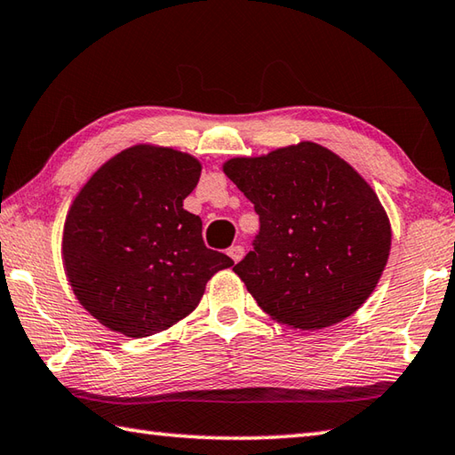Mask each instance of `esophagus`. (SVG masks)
Instances as JSON below:
<instances>
[{"label": "esophagus", "mask_w": 455, "mask_h": 455, "mask_svg": "<svg viewBox=\"0 0 455 455\" xmlns=\"http://www.w3.org/2000/svg\"><path fill=\"white\" fill-rule=\"evenodd\" d=\"M228 255L231 257V259H234L235 263L237 261H242V257L245 255V250H243V245H231L229 250H228Z\"/></svg>", "instance_id": "esophagus-1"}]
</instances>
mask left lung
Wrapping results in <instances>:
<instances>
[{
    "label": "left lung",
    "mask_w": 455,
    "mask_h": 455,
    "mask_svg": "<svg viewBox=\"0 0 455 455\" xmlns=\"http://www.w3.org/2000/svg\"><path fill=\"white\" fill-rule=\"evenodd\" d=\"M224 172L259 216L253 251L234 271L265 313L301 331L339 323L361 307L390 253L379 196L337 154L313 142Z\"/></svg>",
    "instance_id": "8db88e82"
}]
</instances>
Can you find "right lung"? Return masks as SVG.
<instances>
[{"label": "right lung", "mask_w": 455, "mask_h": 455, "mask_svg": "<svg viewBox=\"0 0 455 455\" xmlns=\"http://www.w3.org/2000/svg\"><path fill=\"white\" fill-rule=\"evenodd\" d=\"M200 162L172 148L116 154L76 196L63 231L67 277L110 331L142 339L198 307L213 273L234 265L208 250L200 216L184 210Z\"/></svg>", "instance_id": "add662e5"}]
</instances>
